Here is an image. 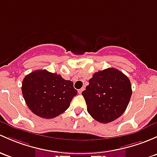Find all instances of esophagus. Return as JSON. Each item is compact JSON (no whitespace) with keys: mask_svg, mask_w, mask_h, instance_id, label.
Listing matches in <instances>:
<instances>
[{"mask_svg":"<svg viewBox=\"0 0 157 157\" xmlns=\"http://www.w3.org/2000/svg\"><path fill=\"white\" fill-rule=\"evenodd\" d=\"M83 90H84V87H83V88H81V89H80V90H78V93L79 94H81L82 92H83Z\"/></svg>","mask_w":157,"mask_h":157,"instance_id":"esophagus-1","label":"esophagus"}]
</instances>
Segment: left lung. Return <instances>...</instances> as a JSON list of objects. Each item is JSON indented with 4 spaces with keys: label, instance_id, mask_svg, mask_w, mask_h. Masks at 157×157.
<instances>
[{
    "label": "left lung",
    "instance_id": "left-lung-1",
    "mask_svg": "<svg viewBox=\"0 0 157 157\" xmlns=\"http://www.w3.org/2000/svg\"><path fill=\"white\" fill-rule=\"evenodd\" d=\"M132 93L129 79L113 67L94 74L82 92L88 113L102 123H110L124 113Z\"/></svg>",
    "mask_w": 157,
    "mask_h": 157
}]
</instances>
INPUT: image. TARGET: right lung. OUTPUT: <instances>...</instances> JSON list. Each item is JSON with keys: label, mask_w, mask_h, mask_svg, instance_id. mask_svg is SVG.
I'll use <instances>...</instances> for the list:
<instances>
[{"label": "right lung", "mask_w": 157, "mask_h": 157, "mask_svg": "<svg viewBox=\"0 0 157 157\" xmlns=\"http://www.w3.org/2000/svg\"><path fill=\"white\" fill-rule=\"evenodd\" d=\"M22 92L26 105L40 117L52 119L65 112L77 94L73 82L47 70H37L25 77Z\"/></svg>", "instance_id": "add662e5"}]
</instances>
